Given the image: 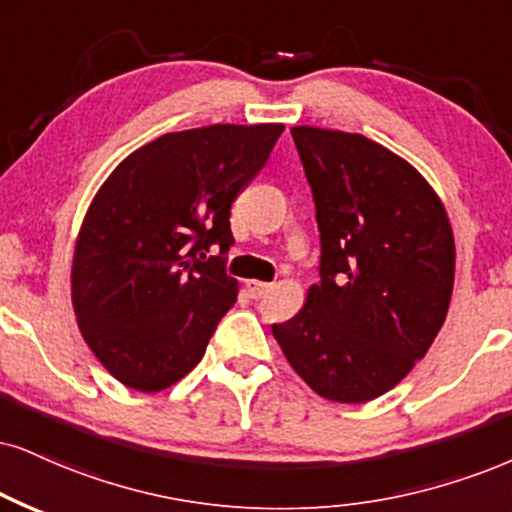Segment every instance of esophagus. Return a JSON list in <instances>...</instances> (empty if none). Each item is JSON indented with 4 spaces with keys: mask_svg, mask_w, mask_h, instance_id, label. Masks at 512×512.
Here are the masks:
<instances>
[{
    "mask_svg": "<svg viewBox=\"0 0 512 512\" xmlns=\"http://www.w3.org/2000/svg\"><path fill=\"white\" fill-rule=\"evenodd\" d=\"M246 289H249V294L254 296V299H261V296H266L270 292V285L261 280H246Z\"/></svg>",
    "mask_w": 512,
    "mask_h": 512,
    "instance_id": "esophagus-1",
    "label": "esophagus"
}]
</instances>
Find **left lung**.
<instances>
[{"label": "left lung", "mask_w": 512, "mask_h": 512, "mask_svg": "<svg viewBox=\"0 0 512 512\" xmlns=\"http://www.w3.org/2000/svg\"><path fill=\"white\" fill-rule=\"evenodd\" d=\"M315 201L320 282L273 334L315 394L365 403L425 356L453 292L456 244L427 180L351 132L292 128Z\"/></svg>", "instance_id": "left-lung-1"}]
</instances>
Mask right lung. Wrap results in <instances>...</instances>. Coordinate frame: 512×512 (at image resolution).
<instances>
[{
	"label": "right lung",
	"mask_w": 512,
	"mask_h": 512,
	"mask_svg": "<svg viewBox=\"0 0 512 512\" xmlns=\"http://www.w3.org/2000/svg\"><path fill=\"white\" fill-rule=\"evenodd\" d=\"M285 125H208L132 151L82 220L73 308L94 356L125 387L168 389L204 356L237 301L230 208ZM219 249L218 257L205 251Z\"/></svg>",
	"instance_id": "1"
}]
</instances>
